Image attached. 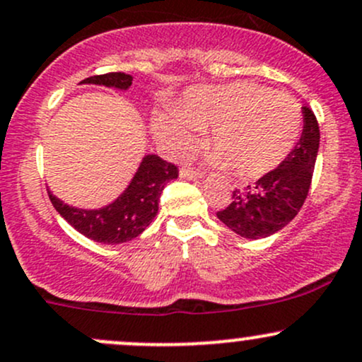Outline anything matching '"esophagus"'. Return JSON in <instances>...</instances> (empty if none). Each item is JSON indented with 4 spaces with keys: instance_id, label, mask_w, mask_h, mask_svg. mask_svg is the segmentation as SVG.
Listing matches in <instances>:
<instances>
[{
    "instance_id": "esophagus-1",
    "label": "esophagus",
    "mask_w": 362,
    "mask_h": 362,
    "mask_svg": "<svg viewBox=\"0 0 362 362\" xmlns=\"http://www.w3.org/2000/svg\"><path fill=\"white\" fill-rule=\"evenodd\" d=\"M180 177L191 178V180H197V178H203V171L191 168V166H182L180 168Z\"/></svg>"
}]
</instances>
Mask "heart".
Here are the masks:
<instances>
[{
  "instance_id": "1",
  "label": "heart",
  "mask_w": 362,
  "mask_h": 362,
  "mask_svg": "<svg viewBox=\"0 0 362 362\" xmlns=\"http://www.w3.org/2000/svg\"><path fill=\"white\" fill-rule=\"evenodd\" d=\"M302 124V107L295 98L238 81L192 88L178 105L177 116H156L154 130L171 152L182 154L197 142V132L210 128L213 165L229 166L239 178H255L288 158Z\"/></svg>"
}]
</instances>
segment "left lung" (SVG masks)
I'll list each match as a JSON object with an SVG mask.
<instances>
[{"mask_svg": "<svg viewBox=\"0 0 362 362\" xmlns=\"http://www.w3.org/2000/svg\"><path fill=\"white\" fill-rule=\"evenodd\" d=\"M317 149V119L309 107H303V132L295 149L253 185L235 189L229 206L216 211L220 222L248 239L267 238L288 226L305 203Z\"/></svg>", "mask_w": 362, "mask_h": 362, "instance_id": "1", "label": "left lung"}]
</instances>
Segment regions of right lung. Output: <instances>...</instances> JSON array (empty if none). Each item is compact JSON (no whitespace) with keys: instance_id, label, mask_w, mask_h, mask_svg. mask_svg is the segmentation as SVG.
<instances>
[{"instance_id":"obj_1","label":"right lung","mask_w":362,"mask_h":362,"mask_svg":"<svg viewBox=\"0 0 362 362\" xmlns=\"http://www.w3.org/2000/svg\"><path fill=\"white\" fill-rule=\"evenodd\" d=\"M132 81L133 78L130 74L107 72V74L90 76L81 83L127 90L132 86ZM177 177L178 168L173 163L165 161L156 154H149L142 159L139 171L127 191L114 203L100 210H79L64 204L52 192H48V196L53 208L83 235L104 245H119V243L132 241L149 227L158 213L163 189Z\"/></svg>"}]
</instances>
